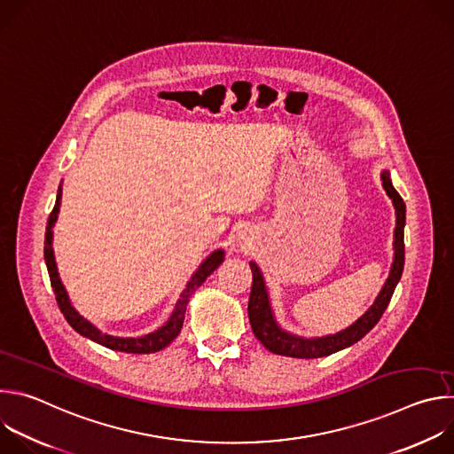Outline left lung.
Segmentation results:
<instances>
[{
    "label": "left lung",
    "instance_id": "8db88e82",
    "mask_svg": "<svg viewBox=\"0 0 454 454\" xmlns=\"http://www.w3.org/2000/svg\"><path fill=\"white\" fill-rule=\"evenodd\" d=\"M380 177H382V186H384L387 196L392 198V201L395 205V214H397L395 244H394L395 258H394L390 277H387L377 300L348 329H345L334 336L316 338V340H303V338H298V336H293V334L282 331L273 317L262 273L256 268L254 262H249L251 271H253V286H251V293H249L247 316H249L253 334L270 352L280 354V356H289V357H300V359L325 357V356H331L338 350H343V348L357 343L377 325V321L380 319L382 312L386 310L387 303H390V300H392L395 286L399 284L403 270H404V223H406V205H404L403 198L399 196V192L392 186L390 176H387V172H382Z\"/></svg>",
    "mask_w": 454,
    "mask_h": 454
}]
</instances>
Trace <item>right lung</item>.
<instances>
[{
    "mask_svg": "<svg viewBox=\"0 0 454 454\" xmlns=\"http://www.w3.org/2000/svg\"><path fill=\"white\" fill-rule=\"evenodd\" d=\"M60 192L62 190L59 188L55 207H53V210H51V214L48 217V226H46V233H44V261H46V268H48V275H50V284H51L57 305H59L60 312L64 314V317H67V321L70 323V325L81 336L90 338L91 341H95V343H98V345H102L106 348L116 350V352H125V354H153V352H160L165 347H168L177 338V334H179V331L183 327V319H184V310H186L188 298L192 296L193 291H196L219 268V264L223 262V258H224V253L221 249L214 251L207 258V261L200 266L196 275L192 277V280L188 282L186 289L183 291L181 298L177 300L176 309H174L170 319L165 323L161 329H158L156 333H151L147 336H142V338H114V336L102 334L95 325H91L88 319H84L72 307V301H70V298L67 294V289H64V286L59 280V273H57V268H55V258H53V249H51V226L57 221L59 205H60Z\"/></svg>",
    "mask_w": 454,
    "mask_h": 454,
    "instance_id": "add662e5",
    "label": "right lung"
}]
</instances>
